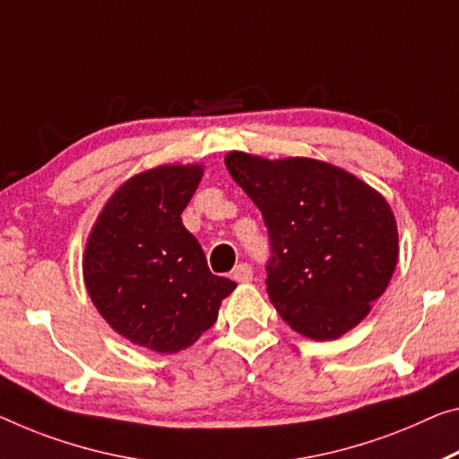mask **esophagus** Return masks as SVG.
Segmentation results:
<instances>
[{"mask_svg": "<svg viewBox=\"0 0 459 459\" xmlns=\"http://www.w3.org/2000/svg\"><path fill=\"white\" fill-rule=\"evenodd\" d=\"M231 279L238 281V283H250V281H252V266L248 263L236 264V269L231 271Z\"/></svg>", "mask_w": 459, "mask_h": 459, "instance_id": "1", "label": "esophagus"}]
</instances>
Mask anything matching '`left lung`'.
Here are the masks:
<instances>
[{"label": "left lung", "instance_id": "8db88e82", "mask_svg": "<svg viewBox=\"0 0 459 459\" xmlns=\"http://www.w3.org/2000/svg\"><path fill=\"white\" fill-rule=\"evenodd\" d=\"M225 166L269 230L266 293L281 318L314 341L355 328L398 263V231L382 195L309 158L231 152Z\"/></svg>", "mask_w": 459, "mask_h": 459}]
</instances>
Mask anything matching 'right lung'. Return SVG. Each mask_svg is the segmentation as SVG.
I'll use <instances>...</instances> for the list:
<instances>
[{
  "mask_svg": "<svg viewBox=\"0 0 459 459\" xmlns=\"http://www.w3.org/2000/svg\"><path fill=\"white\" fill-rule=\"evenodd\" d=\"M201 166L133 176L98 217L83 256L91 301L118 334L156 352H178L213 326L234 281L209 271L182 225Z\"/></svg>",
  "mask_w": 459,
  "mask_h": 459,
  "instance_id": "obj_1",
  "label": "right lung"
}]
</instances>
